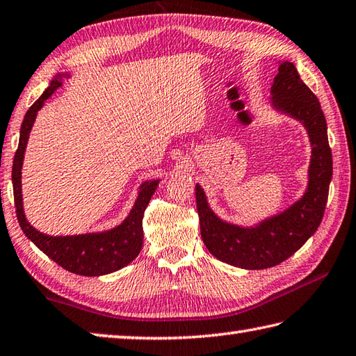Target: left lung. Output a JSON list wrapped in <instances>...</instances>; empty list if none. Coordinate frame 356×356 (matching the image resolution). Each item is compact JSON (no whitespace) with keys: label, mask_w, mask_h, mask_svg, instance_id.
<instances>
[{"label":"left lung","mask_w":356,"mask_h":356,"mask_svg":"<svg viewBox=\"0 0 356 356\" xmlns=\"http://www.w3.org/2000/svg\"><path fill=\"white\" fill-rule=\"evenodd\" d=\"M270 92L271 108L298 120L310 140L312 156L302 195L284 211L243 226L220 218L209 206L203 187L195 184L200 231L207 251L225 264L243 270L276 266L302 248L324 217L333 175L323 108L291 62H279Z\"/></svg>","instance_id":"1"}]
</instances>
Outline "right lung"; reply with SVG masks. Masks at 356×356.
Wrapping results in <instances>:
<instances>
[{"mask_svg":"<svg viewBox=\"0 0 356 356\" xmlns=\"http://www.w3.org/2000/svg\"><path fill=\"white\" fill-rule=\"evenodd\" d=\"M70 77V72L54 76L48 88L43 91V95L33 102L28 113H26L22 129H19V143L12 165L13 200H15L18 223L22 226L24 236L40 251H43L46 256L56 261L57 265L65 268L66 271L79 274V276L95 277L115 273L138 257L144 243V211L161 179H147L144 183H140L136 200L129 216L111 229L76 234V236H49V234L40 232L29 223L24 213L22 191V170L26 147H28L31 130L38 111L56 95V91L63 85V80Z\"/></svg>","mask_w":356,"mask_h":356,"instance_id":"obj_1","label":"right lung"}]
</instances>
